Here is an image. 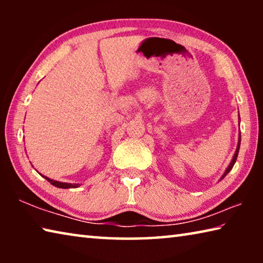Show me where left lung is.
Segmentation results:
<instances>
[{
    "mask_svg": "<svg viewBox=\"0 0 263 263\" xmlns=\"http://www.w3.org/2000/svg\"><path fill=\"white\" fill-rule=\"evenodd\" d=\"M240 141H241V135H239V141H238V147H237V151H235V153H234V155H233V159H232V161H231V163L229 164V167H228V169H226L225 171V173H224V175L221 176V179H224V177L229 174V172L231 171V169L233 168V166H234V163H235V161H237V158H238V153H239V148H240ZM220 179V180H221Z\"/></svg>",
    "mask_w": 263,
    "mask_h": 263,
    "instance_id": "1",
    "label": "left lung"
}]
</instances>
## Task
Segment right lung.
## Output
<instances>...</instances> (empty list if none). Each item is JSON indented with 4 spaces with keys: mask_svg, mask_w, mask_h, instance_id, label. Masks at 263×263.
<instances>
[{
    "mask_svg": "<svg viewBox=\"0 0 263 263\" xmlns=\"http://www.w3.org/2000/svg\"><path fill=\"white\" fill-rule=\"evenodd\" d=\"M45 177V179L50 182V183L52 184V185H54V186H58V188H62V189H67V188H77V186H79V184L77 183V184H72V183H64V182H58V181H54V180H51V179H48V177H46V176H44Z\"/></svg>",
    "mask_w": 263,
    "mask_h": 263,
    "instance_id": "1",
    "label": "right lung"
}]
</instances>
